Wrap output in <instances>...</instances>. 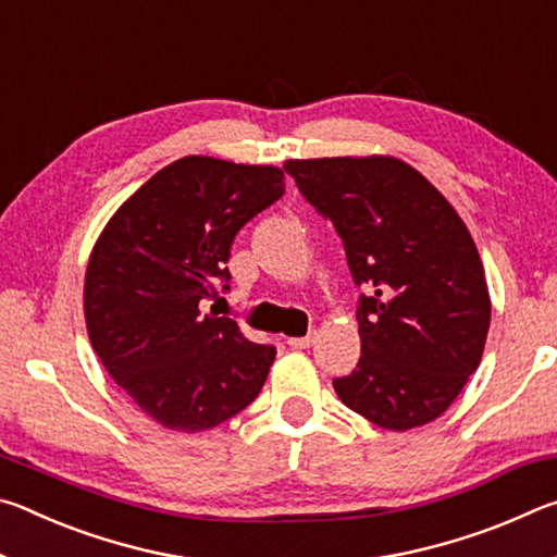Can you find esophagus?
Wrapping results in <instances>:
<instances>
[{"mask_svg":"<svg viewBox=\"0 0 557 557\" xmlns=\"http://www.w3.org/2000/svg\"><path fill=\"white\" fill-rule=\"evenodd\" d=\"M314 338H317V332H309L307 336H295V338H287V344L292 346V348H309L314 344Z\"/></svg>","mask_w":557,"mask_h":557,"instance_id":"34e87169","label":"esophagus"}]
</instances>
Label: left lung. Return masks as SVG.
<instances>
[{
	"instance_id": "left-lung-1",
	"label": "left lung",
	"mask_w": 557,
	"mask_h": 557,
	"mask_svg": "<svg viewBox=\"0 0 557 557\" xmlns=\"http://www.w3.org/2000/svg\"><path fill=\"white\" fill-rule=\"evenodd\" d=\"M285 172L334 223L358 287L361 358L334 379L346 408L405 432L440 418L482 361L492 301L465 221L395 157L287 159Z\"/></svg>"
}]
</instances>
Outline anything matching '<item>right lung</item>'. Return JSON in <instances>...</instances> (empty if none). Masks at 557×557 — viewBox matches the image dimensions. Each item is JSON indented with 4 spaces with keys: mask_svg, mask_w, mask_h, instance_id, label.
Here are the masks:
<instances>
[{
    "mask_svg": "<svg viewBox=\"0 0 557 557\" xmlns=\"http://www.w3.org/2000/svg\"><path fill=\"white\" fill-rule=\"evenodd\" d=\"M285 194L277 166L176 159L139 186L92 248L83 287L90 344L149 418L176 432L221 425L258 398L275 346L203 314L228 289L235 235Z\"/></svg>",
    "mask_w": 557,
    "mask_h": 557,
    "instance_id": "1",
    "label": "right lung"
}]
</instances>
